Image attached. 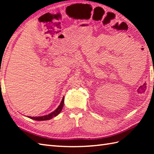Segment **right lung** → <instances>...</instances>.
<instances>
[{"instance_id": "obj_1", "label": "right lung", "mask_w": 154, "mask_h": 154, "mask_svg": "<svg viewBox=\"0 0 154 154\" xmlns=\"http://www.w3.org/2000/svg\"><path fill=\"white\" fill-rule=\"evenodd\" d=\"M63 103H64V97H63V99H62L60 105H59V106L54 111V112H52L51 113L49 114L48 115H45V116H38V117L37 116H35V117L28 116V118H30V119L35 120H38V121H43V120H50V119H52V118L57 116L58 114L60 113L62 109H63Z\"/></svg>"}]
</instances>
